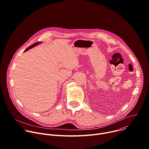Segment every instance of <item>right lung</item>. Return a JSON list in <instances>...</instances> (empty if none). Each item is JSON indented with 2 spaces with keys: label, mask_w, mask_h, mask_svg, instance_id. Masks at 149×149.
Here are the masks:
<instances>
[{
  "label": "right lung",
  "mask_w": 149,
  "mask_h": 149,
  "mask_svg": "<svg viewBox=\"0 0 149 149\" xmlns=\"http://www.w3.org/2000/svg\"><path fill=\"white\" fill-rule=\"evenodd\" d=\"M40 43H41V42H36V43H34L33 44H32L31 45H30V47H29L28 48H27L25 50H24V52H26V51H27V50H29V49H30V48H33V47H34V46H36V45H37L38 44H39Z\"/></svg>",
  "instance_id": "obj_1"
}]
</instances>
